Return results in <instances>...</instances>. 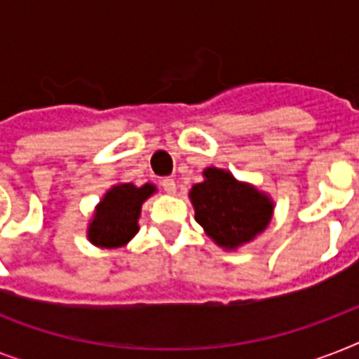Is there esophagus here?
Listing matches in <instances>:
<instances>
[{"mask_svg":"<svg viewBox=\"0 0 359 359\" xmlns=\"http://www.w3.org/2000/svg\"><path fill=\"white\" fill-rule=\"evenodd\" d=\"M162 188L168 191V194H171V196H173V194H177V182H175L171 177H168V179L162 180Z\"/></svg>","mask_w":359,"mask_h":359,"instance_id":"1","label":"esophagus"}]
</instances>
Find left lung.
Segmentation results:
<instances>
[{
    "mask_svg": "<svg viewBox=\"0 0 359 359\" xmlns=\"http://www.w3.org/2000/svg\"><path fill=\"white\" fill-rule=\"evenodd\" d=\"M188 197L197 224L225 251L253 242L270 225L276 207L266 191L214 165L203 171V180L191 186Z\"/></svg>",
    "mask_w": 359,
    "mask_h": 359,
    "instance_id": "8db88e82",
    "label": "left lung"
}]
</instances>
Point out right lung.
<instances>
[{"label":"right lung","mask_w":359,"mask_h":359,"mask_svg":"<svg viewBox=\"0 0 359 359\" xmlns=\"http://www.w3.org/2000/svg\"><path fill=\"white\" fill-rule=\"evenodd\" d=\"M156 194V186L147 182L135 186L132 182H117L109 188L95 207L87 225V240L97 248L117 250L137 235L143 203Z\"/></svg>","instance_id":"obj_1"}]
</instances>
